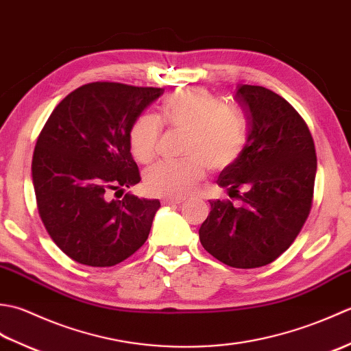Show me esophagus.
<instances>
[{
	"mask_svg": "<svg viewBox=\"0 0 351 351\" xmlns=\"http://www.w3.org/2000/svg\"><path fill=\"white\" fill-rule=\"evenodd\" d=\"M185 202V199H166L164 204H170V205H181Z\"/></svg>",
	"mask_w": 351,
	"mask_h": 351,
	"instance_id": "esophagus-1",
	"label": "esophagus"
}]
</instances>
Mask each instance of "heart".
<instances>
[{
    "mask_svg": "<svg viewBox=\"0 0 351 351\" xmlns=\"http://www.w3.org/2000/svg\"><path fill=\"white\" fill-rule=\"evenodd\" d=\"M161 121L176 131H187L184 161L155 164L145 173L146 189L156 196L185 197L196 191L206 176V164L223 170L244 152L247 130L243 114L205 88L190 87L171 93L161 107ZM141 114L130 130V146L136 158L149 164L160 151L162 123Z\"/></svg>",
    "mask_w": 351,
    "mask_h": 351,
    "instance_id": "1",
    "label": "heart"
}]
</instances>
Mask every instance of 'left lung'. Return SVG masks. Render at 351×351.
Returning <instances> with one entry per match:
<instances>
[{
    "label": "left lung",
    "mask_w": 351,
    "mask_h": 351,
    "mask_svg": "<svg viewBox=\"0 0 351 351\" xmlns=\"http://www.w3.org/2000/svg\"><path fill=\"white\" fill-rule=\"evenodd\" d=\"M235 99L249 122L244 152L217 180L230 200H210L199 229L204 249L234 268L273 263L294 243L314 199L317 154L306 122L282 96L240 84Z\"/></svg>",
    "instance_id": "obj_1"
}]
</instances>
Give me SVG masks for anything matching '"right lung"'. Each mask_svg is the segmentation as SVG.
Returning <instances> with one entry per match:
<instances>
[{"instance_id":"add662e5","label":"right lung","mask_w":351,"mask_h":351,"mask_svg":"<svg viewBox=\"0 0 351 351\" xmlns=\"http://www.w3.org/2000/svg\"><path fill=\"white\" fill-rule=\"evenodd\" d=\"M164 93L96 81L71 92L37 137L32 175L42 223L62 252L80 264L113 267L147 240L160 200L125 187L140 182L130 130ZM121 192L122 199H113Z\"/></svg>"}]
</instances>
